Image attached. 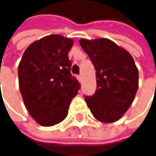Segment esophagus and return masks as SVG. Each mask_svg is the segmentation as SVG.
I'll return each instance as SVG.
<instances>
[{"instance_id": "obj_1", "label": "esophagus", "mask_w": 156, "mask_h": 156, "mask_svg": "<svg viewBox=\"0 0 156 156\" xmlns=\"http://www.w3.org/2000/svg\"><path fill=\"white\" fill-rule=\"evenodd\" d=\"M78 80H79V81H80V82H81V81H82V76H78Z\"/></svg>"}]
</instances>
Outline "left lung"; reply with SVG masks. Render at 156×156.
<instances>
[{
    "label": "left lung",
    "instance_id": "8db88e82",
    "mask_svg": "<svg viewBox=\"0 0 156 156\" xmlns=\"http://www.w3.org/2000/svg\"><path fill=\"white\" fill-rule=\"evenodd\" d=\"M94 66L97 89L85 101L94 117L104 123L119 120L133 103L138 70L130 53L107 38L80 39Z\"/></svg>",
    "mask_w": 156,
    "mask_h": 156
}]
</instances>
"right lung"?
Here are the masks:
<instances>
[{"mask_svg":"<svg viewBox=\"0 0 156 156\" xmlns=\"http://www.w3.org/2000/svg\"><path fill=\"white\" fill-rule=\"evenodd\" d=\"M73 44L72 39L61 35L44 36L26 49L19 64V86L25 106L41 126L62 121L80 88L70 74L68 57Z\"/></svg>","mask_w":156,"mask_h":156,"instance_id":"right-lung-1","label":"right lung"}]
</instances>
